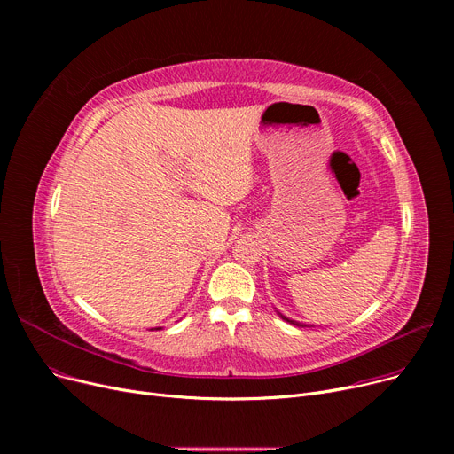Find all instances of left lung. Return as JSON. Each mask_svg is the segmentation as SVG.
<instances>
[{
	"instance_id": "8db88e82",
	"label": "left lung",
	"mask_w": 454,
	"mask_h": 454,
	"mask_svg": "<svg viewBox=\"0 0 454 454\" xmlns=\"http://www.w3.org/2000/svg\"><path fill=\"white\" fill-rule=\"evenodd\" d=\"M278 315L285 320V322H289V324H293V325H298V327H315V325H309V324H301V322H298V320H291L289 317H285V315H281L279 311H278Z\"/></svg>"
}]
</instances>
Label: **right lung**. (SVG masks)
I'll use <instances>...</instances> for the list:
<instances>
[{
  "label": "right lung",
  "mask_w": 454,
  "mask_h": 454,
  "mask_svg": "<svg viewBox=\"0 0 454 454\" xmlns=\"http://www.w3.org/2000/svg\"><path fill=\"white\" fill-rule=\"evenodd\" d=\"M154 329H161V327H154Z\"/></svg>",
  "instance_id": "obj_1"
}]
</instances>
